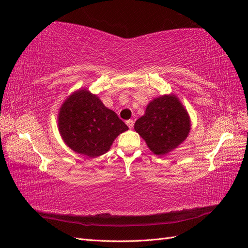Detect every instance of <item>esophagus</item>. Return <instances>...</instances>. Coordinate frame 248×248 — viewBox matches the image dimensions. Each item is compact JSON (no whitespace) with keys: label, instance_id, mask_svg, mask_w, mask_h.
<instances>
[{"label":"esophagus","instance_id":"obj_1","mask_svg":"<svg viewBox=\"0 0 248 248\" xmlns=\"http://www.w3.org/2000/svg\"><path fill=\"white\" fill-rule=\"evenodd\" d=\"M125 124H127V125H128V127H129L130 129H132V128H133V125H134V121H133V120H131V119H129V120L125 121Z\"/></svg>","mask_w":248,"mask_h":248}]
</instances>
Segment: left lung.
<instances>
[{"mask_svg":"<svg viewBox=\"0 0 248 248\" xmlns=\"http://www.w3.org/2000/svg\"><path fill=\"white\" fill-rule=\"evenodd\" d=\"M134 129L155 155H164L187 138L191 120L175 94H164L147 105Z\"/></svg>","mask_w":248,"mask_h":248,"instance_id":"8db88e82","label":"left lung"}]
</instances>
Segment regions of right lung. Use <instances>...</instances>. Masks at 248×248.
Segmentation results:
<instances>
[{
  "label": "right lung",
  "mask_w": 248,
  "mask_h": 248,
  "mask_svg": "<svg viewBox=\"0 0 248 248\" xmlns=\"http://www.w3.org/2000/svg\"><path fill=\"white\" fill-rule=\"evenodd\" d=\"M59 129L66 145L77 154L96 157L108 152L117 136L129 128L96 94L78 89L62 104Z\"/></svg>",
  "instance_id": "right-lung-1"
}]
</instances>
